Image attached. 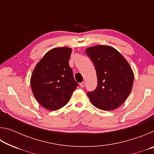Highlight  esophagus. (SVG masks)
<instances>
[{
  "instance_id": "esophagus-1",
  "label": "esophagus",
  "mask_w": 154,
  "mask_h": 154,
  "mask_svg": "<svg viewBox=\"0 0 154 154\" xmlns=\"http://www.w3.org/2000/svg\"><path fill=\"white\" fill-rule=\"evenodd\" d=\"M85 85V83L84 82H83L82 83H80V86H81V88H84Z\"/></svg>"
}]
</instances>
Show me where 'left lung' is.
Wrapping results in <instances>:
<instances>
[{
  "label": "left lung",
  "mask_w": 154,
  "mask_h": 154,
  "mask_svg": "<svg viewBox=\"0 0 154 154\" xmlns=\"http://www.w3.org/2000/svg\"><path fill=\"white\" fill-rule=\"evenodd\" d=\"M94 64L97 87L88 96L92 105L104 111L118 108L132 90L134 72L126 58L108 45H95L85 49Z\"/></svg>",
  "instance_id": "obj_1"
}]
</instances>
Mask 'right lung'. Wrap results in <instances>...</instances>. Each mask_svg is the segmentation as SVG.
Listing matches in <instances>:
<instances>
[{
	"label": "right lung",
	"mask_w": 154,
	"mask_h": 154,
	"mask_svg": "<svg viewBox=\"0 0 154 154\" xmlns=\"http://www.w3.org/2000/svg\"><path fill=\"white\" fill-rule=\"evenodd\" d=\"M71 51L67 47L51 49L36 64L31 75L33 95L48 110L56 111L66 105L78 85L69 64Z\"/></svg>",
	"instance_id": "1"
}]
</instances>
